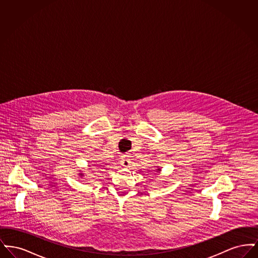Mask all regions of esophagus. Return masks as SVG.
Masks as SVG:
<instances>
[{"instance_id":"esophagus-1","label":"esophagus","mask_w":258,"mask_h":258,"mask_svg":"<svg viewBox=\"0 0 258 258\" xmlns=\"http://www.w3.org/2000/svg\"><path fill=\"white\" fill-rule=\"evenodd\" d=\"M121 164L123 167H131L132 165V160L130 158V156H123L121 158Z\"/></svg>"}]
</instances>
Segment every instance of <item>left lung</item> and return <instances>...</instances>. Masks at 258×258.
<instances>
[{"label": "left lung", "instance_id": "8db88e82", "mask_svg": "<svg viewBox=\"0 0 258 258\" xmlns=\"http://www.w3.org/2000/svg\"><path fill=\"white\" fill-rule=\"evenodd\" d=\"M157 170H158V171H160V168H158V169H157Z\"/></svg>", "mask_w": 258, "mask_h": 258}]
</instances>
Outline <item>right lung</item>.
<instances>
[{
	"label": "right lung",
	"mask_w": 258,
	"mask_h": 258,
	"mask_svg": "<svg viewBox=\"0 0 258 258\" xmlns=\"http://www.w3.org/2000/svg\"><path fill=\"white\" fill-rule=\"evenodd\" d=\"M79 175H80V176H83V174H82V173H79Z\"/></svg>",
	"instance_id": "add662e5"
}]
</instances>
